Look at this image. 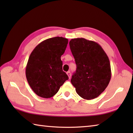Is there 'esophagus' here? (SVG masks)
Instances as JSON below:
<instances>
[{"label": "esophagus", "mask_w": 133, "mask_h": 133, "mask_svg": "<svg viewBox=\"0 0 133 133\" xmlns=\"http://www.w3.org/2000/svg\"><path fill=\"white\" fill-rule=\"evenodd\" d=\"M66 74L68 75L69 79H70V78H71V72H70V71H67L66 72Z\"/></svg>", "instance_id": "obj_1"}]
</instances>
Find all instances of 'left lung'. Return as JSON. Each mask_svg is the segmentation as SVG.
I'll use <instances>...</instances> for the list:
<instances>
[{
	"mask_svg": "<svg viewBox=\"0 0 133 133\" xmlns=\"http://www.w3.org/2000/svg\"><path fill=\"white\" fill-rule=\"evenodd\" d=\"M77 70L71 82L77 94L84 99L98 97L111 79L109 59L97 42L84 38L71 39L69 42Z\"/></svg>",
	"mask_w": 133,
	"mask_h": 133,
	"instance_id": "8db88e82",
	"label": "left lung"
}]
</instances>
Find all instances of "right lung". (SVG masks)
I'll return each instance as SVG.
<instances>
[{
  "instance_id": "add662e5",
  "label": "right lung",
  "mask_w": 133,
  "mask_h": 133,
  "mask_svg": "<svg viewBox=\"0 0 133 133\" xmlns=\"http://www.w3.org/2000/svg\"><path fill=\"white\" fill-rule=\"evenodd\" d=\"M67 44L68 39L56 36L42 42L31 53L26 76L31 88L39 97H53L68 80V76L62 70L61 59Z\"/></svg>"
}]
</instances>
